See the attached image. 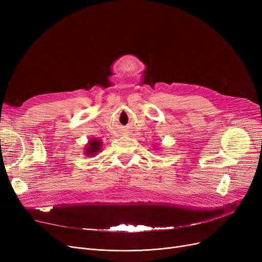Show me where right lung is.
<instances>
[{"label":"right lung","mask_w":262,"mask_h":262,"mask_svg":"<svg viewBox=\"0 0 262 262\" xmlns=\"http://www.w3.org/2000/svg\"><path fill=\"white\" fill-rule=\"evenodd\" d=\"M102 148V142L101 140L99 139H92L88 142V144L86 145V148H85V153L86 155L89 157V156H93V155H96L98 154L100 150Z\"/></svg>","instance_id":"obj_1"}]
</instances>
